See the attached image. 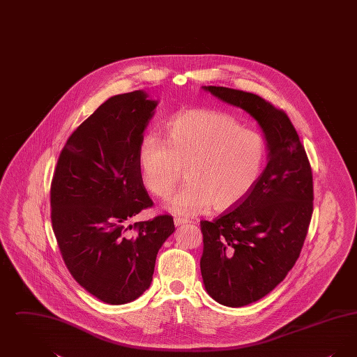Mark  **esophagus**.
<instances>
[{
    "instance_id": "obj_1",
    "label": "esophagus",
    "mask_w": 357,
    "mask_h": 357,
    "mask_svg": "<svg viewBox=\"0 0 357 357\" xmlns=\"http://www.w3.org/2000/svg\"><path fill=\"white\" fill-rule=\"evenodd\" d=\"M174 223H175V226H181V225H186V223H191L190 220H187V218H181V217H175L174 218Z\"/></svg>"
}]
</instances>
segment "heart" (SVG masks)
<instances>
[{
    "instance_id": "b5f03b06",
    "label": "heart",
    "mask_w": 357,
    "mask_h": 357,
    "mask_svg": "<svg viewBox=\"0 0 357 357\" xmlns=\"http://www.w3.org/2000/svg\"><path fill=\"white\" fill-rule=\"evenodd\" d=\"M167 142L143 136L137 150L142 182L159 198H169L186 169L190 182L170 202L178 214L223 211L241 202L258 182L268 144L258 131L243 128L217 109H187L167 123Z\"/></svg>"
}]
</instances>
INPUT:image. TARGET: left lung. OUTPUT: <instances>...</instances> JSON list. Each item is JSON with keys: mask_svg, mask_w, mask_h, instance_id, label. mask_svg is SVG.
Returning a JSON list of instances; mask_svg holds the SVG:
<instances>
[{"mask_svg": "<svg viewBox=\"0 0 357 357\" xmlns=\"http://www.w3.org/2000/svg\"><path fill=\"white\" fill-rule=\"evenodd\" d=\"M204 89L250 114L269 149L268 166L252 191L215 220L201 221L204 288L222 305L238 307L271 293L298 259L313 214V175L282 109L250 92Z\"/></svg>", "mask_w": 357, "mask_h": 357, "instance_id": "left-lung-1", "label": "left lung"}]
</instances>
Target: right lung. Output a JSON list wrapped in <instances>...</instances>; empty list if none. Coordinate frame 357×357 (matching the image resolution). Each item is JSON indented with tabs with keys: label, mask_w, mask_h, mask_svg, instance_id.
<instances>
[{
	"label": "right lung",
	"mask_w": 357,
	"mask_h": 357,
	"mask_svg": "<svg viewBox=\"0 0 357 357\" xmlns=\"http://www.w3.org/2000/svg\"><path fill=\"white\" fill-rule=\"evenodd\" d=\"M158 102L143 91L109 98L64 144L51 185V220L72 277L102 303H131L153 281L171 215L128 225L153 202L137 150Z\"/></svg>",
	"instance_id": "right-lung-1"
}]
</instances>
